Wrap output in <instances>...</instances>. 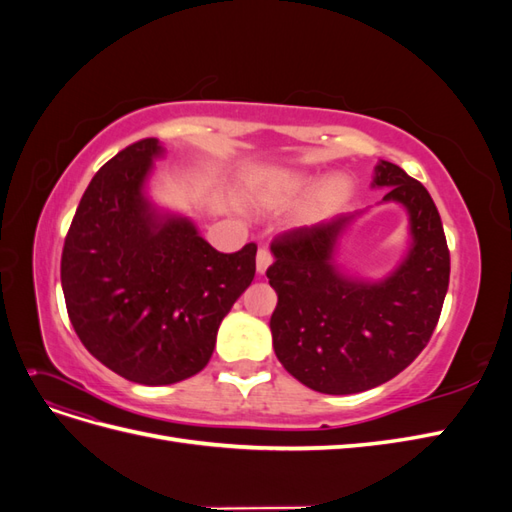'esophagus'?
<instances>
[{"label":"esophagus","mask_w":512,"mask_h":512,"mask_svg":"<svg viewBox=\"0 0 512 512\" xmlns=\"http://www.w3.org/2000/svg\"><path fill=\"white\" fill-rule=\"evenodd\" d=\"M271 262H273V256H271L269 247H260L258 254H256V271L262 275V273L269 269Z\"/></svg>","instance_id":"esophagus-1"}]
</instances>
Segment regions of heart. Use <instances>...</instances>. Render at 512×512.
Segmentation results:
<instances>
[{"label":"heart","mask_w":512,"mask_h":512,"mask_svg":"<svg viewBox=\"0 0 512 512\" xmlns=\"http://www.w3.org/2000/svg\"><path fill=\"white\" fill-rule=\"evenodd\" d=\"M314 184V177L301 170H275L267 175L258 190L260 205L267 209H286ZM312 188V187H311ZM313 189V188H312ZM354 190V183L344 173H333L316 183L315 188L305 196L299 209V220L303 224H316L331 213L342 209Z\"/></svg>","instance_id":"1"}]
</instances>
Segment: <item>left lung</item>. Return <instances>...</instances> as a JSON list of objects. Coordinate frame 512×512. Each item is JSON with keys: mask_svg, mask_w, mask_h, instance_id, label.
I'll return each mask as SVG.
<instances>
[{"mask_svg": "<svg viewBox=\"0 0 512 512\" xmlns=\"http://www.w3.org/2000/svg\"><path fill=\"white\" fill-rule=\"evenodd\" d=\"M371 185L389 188L382 203H399L410 220V250L384 280H359L335 262L339 237L359 213L271 243L273 348L288 374L318 393H361L404 371L427 346L448 290L451 254L425 185L384 160Z\"/></svg>", "mask_w": 512, "mask_h": 512, "instance_id": "8db88e82", "label": "left lung"}]
</instances>
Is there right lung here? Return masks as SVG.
<instances>
[{
  "mask_svg": "<svg viewBox=\"0 0 512 512\" xmlns=\"http://www.w3.org/2000/svg\"><path fill=\"white\" fill-rule=\"evenodd\" d=\"M158 138L108 160L74 213L61 254L72 327L96 359L130 382L160 386L198 374L220 322L252 284L256 245L222 254L192 220L145 192Z\"/></svg>",
  "mask_w": 512,
  "mask_h": 512,
  "instance_id": "add662e5",
  "label": "right lung"
}]
</instances>
